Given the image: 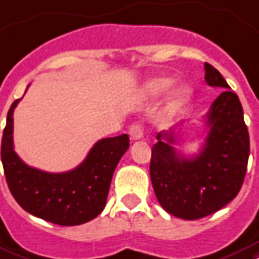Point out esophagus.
Here are the masks:
<instances>
[{
	"instance_id": "1",
	"label": "esophagus",
	"mask_w": 259,
	"mask_h": 259,
	"mask_svg": "<svg viewBox=\"0 0 259 259\" xmlns=\"http://www.w3.org/2000/svg\"><path fill=\"white\" fill-rule=\"evenodd\" d=\"M129 136L130 138L136 141V140H141L144 136V132H143V127L140 123H133V125L129 127Z\"/></svg>"
}]
</instances>
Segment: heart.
Instances as JSON below:
<instances>
[{
    "label": "heart",
    "instance_id": "obj_1",
    "mask_svg": "<svg viewBox=\"0 0 259 259\" xmlns=\"http://www.w3.org/2000/svg\"><path fill=\"white\" fill-rule=\"evenodd\" d=\"M174 82H175V80L171 78V77H159V78H153L152 81L148 82L147 91L152 95H161L164 94V92H167V91L174 85ZM187 95H189V91H187L186 88L178 90V102H183V100L187 98Z\"/></svg>",
    "mask_w": 259,
    "mask_h": 259
}]
</instances>
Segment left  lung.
Instances as JSON below:
<instances>
[{
	"label": "left lung",
	"instance_id": "left-lung-1",
	"mask_svg": "<svg viewBox=\"0 0 259 259\" xmlns=\"http://www.w3.org/2000/svg\"><path fill=\"white\" fill-rule=\"evenodd\" d=\"M205 81L226 88L205 116L208 133L197 155L174 149V127L157 134L152 148L151 181L156 198L165 212L183 220H197L226 206L243 185L250 140L238 95L224 77L205 62Z\"/></svg>",
	"mask_w": 259,
	"mask_h": 259
}]
</instances>
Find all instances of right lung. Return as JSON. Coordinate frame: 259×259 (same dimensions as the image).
<instances>
[{
    "instance_id": "obj_1",
    "label": "right lung",
    "mask_w": 259,
    "mask_h": 259,
    "mask_svg": "<svg viewBox=\"0 0 259 259\" xmlns=\"http://www.w3.org/2000/svg\"><path fill=\"white\" fill-rule=\"evenodd\" d=\"M12 103L1 143V161L13 198L25 212L58 226H80L102 213L112 174L127 148L129 136L99 140L85 160L68 172L51 174L29 167L13 149Z\"/></svg>"
}]
</instances>
